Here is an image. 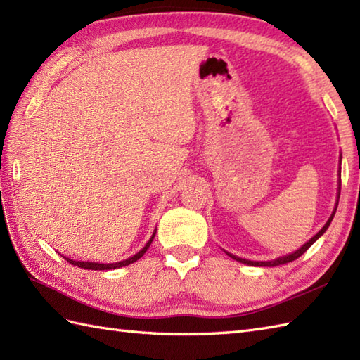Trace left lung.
Masks as SVG:
<instances>
[{"label": "left lung", "mask_w": 360, "mask_h": 360, "mask_svg": "<svg viewBox=\"0 0 360 360\" xmlns=\"http://www.w3.org/2000/svg\"><path fill=\"white\" fill-rule=\"evenodd\" d=\"M340 173V172H339ZM338 198H340V181H339V192H338ZM338 204H339V201L335 202V207H334V210H333V213H331V217H330V219L326 221V224L320 229V231L312 236V238L308 241V243H304L303 246L300 248V249H297L295 252H292V254H289V255H285V257H278V258H275V259H272V262H250V259H244V258H240V257H235V255H232V254H229L227 252V255L229 257H232L233 259H236V262H240V263H244V264H249V266H267V267H272V266H280V264H286V263H290V262H294V259H297L298 257H302L304 252H307L312 244H314L320 236H322L323 233H325V231L328 227H330V224H331V221H333V218H334V215H335V210H338Z\"/></svg>", "instance_id": "obj_1"}]
</instances>
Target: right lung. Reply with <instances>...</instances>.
<instances>
[{
  "label": "right lung",
  "instance_id": "obj_1",
  "mask_svg": "<svg viewBox=\"0 0 360 360\" xmlns=\"http://www.w3.org/2000/svg\"><path fill=\"white\" fill-rule=\"evenodd\" d=\"M155 235H156V232L151 235V238H150V241L145 244V246L137 252L136 255H133V257H129V258H127V259H124V262H119V263H110V264H103V263H91V262H75V259H71V258H66V257H63L68 263H71V264H74V266H79V267H82V269H91V271H110V269H117V267H124V266H128V264H131V263H134V262H137V259H139L145 252H147V249L150 248V244H151V241H153V238H155Z\"/></svg>",
  "mask_w": 360,
  "mask_h": 360
}]
</instances>
